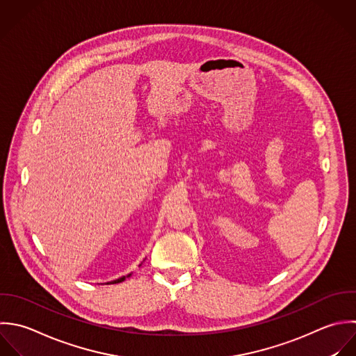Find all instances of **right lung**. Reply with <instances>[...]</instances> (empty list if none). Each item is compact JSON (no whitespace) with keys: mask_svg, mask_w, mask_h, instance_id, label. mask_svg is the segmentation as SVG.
<instances>
[{"mask_svg":"<svg viewBox=\"0 0 356 356\" xmlns=\"http://www.w3.org/2000/svg\"><path fill=\"white\" fill-rule=\"evenodd\" d=\"M126 277H130V275H127V276H123V277H120V279H118V280H113V282H109V283H120V282L126 280Z\"/></svg>","mask_w":356,"mask_h":356,"instance_id":"add662e5","label":"right lung"}]
</instances>
